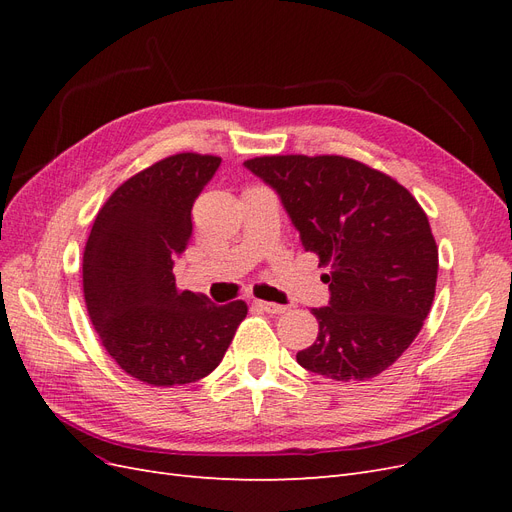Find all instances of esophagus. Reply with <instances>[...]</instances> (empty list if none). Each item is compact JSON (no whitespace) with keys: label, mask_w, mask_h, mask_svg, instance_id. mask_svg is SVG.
<instances>
[{"label":"esophagus","mask_w":512,"mask_h":512,"mask_svg":"<svg viewBox=\"0 0 512 512\" xmlns=\"http://www.w3.org/2000/svg\"><path fill=\"white\" fill-rule=\"evenodd\" d=\"M254 305L260 307L262 312H267V314H284L288 309L286 305H277V303H271V301H254Z\"/></svg>","instance_id":"1"}]
</instances>
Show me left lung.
Segmentation results:
<instances>
[{
    "label": "left lung",
    "instance_id": "obj_1",
    "mask_svg": "<svg viewBox=\"0 0 512 512\" xmlns=\"http://www.w3.org/2000/svg\"><path fill=\"white\" fill-rule=\"evenodd\" d=\"M282 198L307 252L320 258L331 301L316 307V342L297 352L307 371L369 380L408 350L429 314L438 245L416 198L393 177L342 156L247 160Z\"/></svg>",
    "mask_w": 512,
    "mask_h": 512
}]
</instances>
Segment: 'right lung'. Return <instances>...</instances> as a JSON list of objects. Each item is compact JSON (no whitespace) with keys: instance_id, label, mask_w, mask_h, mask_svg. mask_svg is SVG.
Instances as JSON below:
<instances>
[{"instance_id":"1","label":"right lung","mask_w":512,"mask_h":512,"mask_svg":"<svg viewBox=\"0 0 512 512\" xmlns=\"http://www.w3.org/2000/svg\"><path fill=\"white\" fill-rule=\"evenodd\" d=\"M222 158L177 153L106 200L83 254V292L106 352L151 386L190 384L220 365L247 314L179 290L175 258L192 239V207Z\"/></svg>"}]
</instances>
